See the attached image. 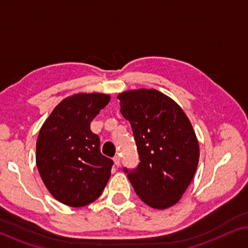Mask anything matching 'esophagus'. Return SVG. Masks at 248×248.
<instances>
[{
  "mask_svg": "<svg viewBox=\"0 0 248 248\" xmlns=\"http://www.w3.org/2000/svg\"><path fill=\"white\" fill-rule=\"evenodd\" d=\"M114 162H115V165L117 166V167L121 165V158H120V155H115V157H114Z\"/></svg>",
  "mask_w": 248,
  "mask_h": 248,
  "instance_id": "esophagus-1",
  "label": "esophagus"
}]
</instances>
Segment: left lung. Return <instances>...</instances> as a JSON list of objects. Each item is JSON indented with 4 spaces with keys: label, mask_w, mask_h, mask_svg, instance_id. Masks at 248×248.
Listing matches in <instances>:
<instances>
[{
    "label": "left lung",
    "mask_w": 248,
    "mask_h": 248,
    "mask_svg": "<svg viewBox=\"0 0 248 248\" xmlns=\"http://www.w3.org/2000/svg\"><path fill=\"white\" fill-rule=\"evenodd\" d=\"M121 113L130 122L139 154L137 168H123L135 193L155 209L176 204L199 164L195 132L174 100L155 89L118 94Z\"/></svg>",
    "instance_id": "1"
}]
</instances>
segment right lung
Returning a JSON list of instances; mask_svg holds the SVG:
<instances>
[{"label": "right lung", "instance_id": "1", "mask_svg": "<svg viewBox=\"0 0 248 248\" xmlns=\"http://www.w3.org/2000/svg\"><path fill=\"white\" fill-rule=\"evenodd\" d=\"M110 97L78 93L54 108L36 144V164L47 189L63 204L79 208L97 200L110 177L111 159L100 152L90 123Z\"/></svg>", "mask_w": 248, "mask_h": 248}]
</instances>
